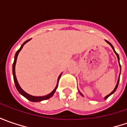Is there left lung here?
<instances>
[{"instance_id":"1","label":"left lung","mask_w":127,"mask_h":127,"mask_svg":"<svg viewBox=\"0 0 127 127\" xmlns=\"http://www.w3.org/2000/svg\"><path fill=\"white\" fill-rule=\"evenodd\" d=\"M106 42H107V43H108V44H110V46H112V49H113V50H114V51H115V54H116V55H117V59H118V61H119V63H120V57H119V55H118V54H117V52H116V51H115V49H114V47H113V46H112V44H110V42H108V41H106ZM120 73H121V66H120ZM119 82H120V77H119V80H118V81H117V85H116V87H115V89H114V90H113V91H112V93H110V94H109V95H107V96H106V97H105V100H106V99H107V97H109V96H110V95H112V94H113V93H115V90H117V87H118V85H119ZM80 94H81V95H82V94H81V93H80Z\"/></svg>"}]
</instances>
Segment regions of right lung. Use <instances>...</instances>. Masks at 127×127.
Here are the masks:
<instances>
[{
    "instance_id": "1",
    "label": "right lung",
    "mask_w": 127,
    "mask_h": 127,
    "mask_svg": "<svg viewBox=\"0 0 127 127\" xmlns=\"http://www.w3.org/2000/svg\"><path fill=\"white\" fill-rule=\"evenodd\" d=\"M29 40H30V39H28V40H27L26 42H24V43L22 44L21 47L19 49V50H17V52H16V54H15V60H14V62H13V64H12V74H13V78H14V82H15V86H16V88H17V90H18V92H19L21 95H23L24 97H25L27 100H29L30 101H31V102H40V101H42V100H47V99H49V98H50L51 97H52L53 95L54 94V93L56 92V88H57V87H58V84L56 85V88H54V90H53L51 93H49V95H45V96H42V97H35V96H32V95H29V94H27V93H25L24 90H22V88H20V86L19 85L18 83H17V78H16V76H15V64H16V61H17V56H18L19 52L21 51V49H22V47H23V46H24V44H25V43H27ZM61 76V74L59 76V78H58V83H59V78H60Z\"/></svg>"
}]
</instances>
